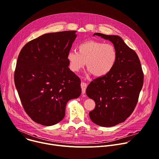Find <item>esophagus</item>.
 Instances as JSON below:
<instances>
[{
    "instance_id": "34e87169",
    "label": "esophagus",
    "mask_w": 159,
    "mask_h": 159,
    "mask_svg": "<svg viewBox=\"0 0 159 159\" xmlns=\"http://www.w3.org/2000/svg\"><path fill=\"white\" fill-rule=\"evenodd\" d=\"M81 86V89H82V94H85V90H86V88H87V84L85 82H82L80 84Z\"/></svg>"
}]
</instances>
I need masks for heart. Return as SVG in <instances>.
I'll use <instances>...</instances> for the list:
<instances>
[{
    "label": "heart",
    "mask_w": 159,
    "mask_h": 159,
    "mask_svg": "<svg viewBox=\"0 0 159 159\" xmlns=\"http://www.w3.org/2000/svg\"><path fill=\"white\" fill-rule=\"evenodd\" d=\"M77 50L67 53L70 69L73 72L83 69L86 63L90 74L104 77L111 72L116 63L117 51L112 43L89 40L79 44Z\"/></svg>",
    "instance_id": "b5f03b06"
}]
</instances>
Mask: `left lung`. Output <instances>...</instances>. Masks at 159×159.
<instances>
[{
    "mask_svg": "<svg viewBox=\"0 0 159 159\" xmlns=\"http://www.w3.org/2000/svg\"><path fill=\"white\" fill-rule=\"evenodd\" d=\"M111 41L117 51L115 67L110 73L90 82L86 89L87 96L96 102L89 112L95 124L110 127L124 122L137 104L143 84V73L136 52L117 35L94 34Z\"/></svg>",
    "mask_w": 159,
    "mask_h": 159,
    "instance_id": "left-lung-1",
    "label": "left lung"
}]
</instances>
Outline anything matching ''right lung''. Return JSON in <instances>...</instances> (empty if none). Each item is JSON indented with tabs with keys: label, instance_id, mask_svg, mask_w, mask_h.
<instances>
[{
	"label": "right lung",
	"instance_id": "obj_1",
	"mask_svg": "<svg viewBox=\"0 0 159 159\" xmlns=\"http://www.w3.org/2000/svg\"><path fill=\"white\" fill-rule=\"evenodd\" d=\"M76 32L44 34L26 44L19 53L15 85L25 111L38 124L59 123L67 102L81 94L80 79L70 70L67 60Z\"/></svg>",
	"mask_w": 159,
	"mask_h": 159
}]
</instances>
